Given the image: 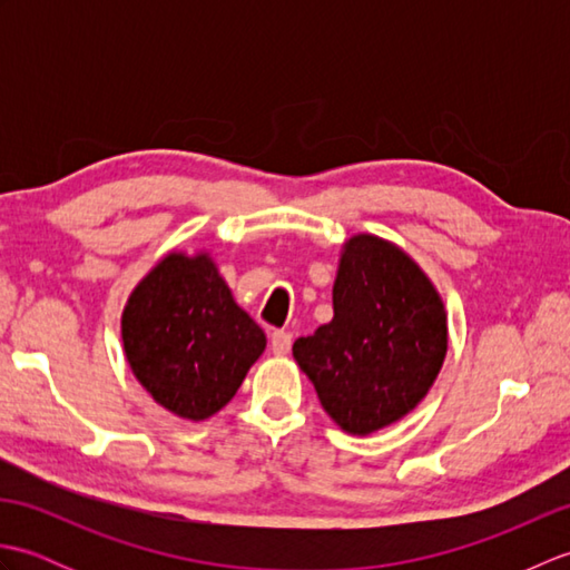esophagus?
I'll return each mask as SVG.
<instances>
[{"mask_svg": "<svg viewBox=\"0 0 570 570\" xmlns=\"http://www.w3.org/2000/svg\"><path fill=\"white\" fill-rule=\"evenodd\" d=\"M294 343V335L286 333V331H274L272 333V350L274 355H288V350H292Z\"/></svg>", "mask_w": 570, "mask_h": 570, "instance_id": "esophagus-1", "label": "esophagus"}]
</instances>
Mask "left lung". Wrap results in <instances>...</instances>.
I'll return each mask as SVG.
<instances>
[{"mask_svg": "<svg viewBox=\"0 0 570 570\" xmlns=\"http://www.w3.org/2000/svg\"><path fill=\"white\" fill-rule=\"evenodd\" d=\"M333 313L294 343L298 367L337 426L360 435L390 426L426 396L443 365V301L402 249L357 235L345 242Z\"/></svg>", "mask_w": 570, "mask_h": 570, "instance_id": "left-lung-1", "label": "left lung"}]
</instances>
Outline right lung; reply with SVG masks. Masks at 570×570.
Listing matches in <instances>:
<instances>
[{"instance_id": "right-lung-1", "label": "right lung", "mask_w": 570, "mask_h": 570, "mask_svg": "<svg viewBox=\"0 0 570 570\" xmlns=\"http://www.w3.org/2000/svg\"><path fill=\"white\" fill-rule=\"evenodd\" d=\"M122 341L154 402L190 421L220 411L266 345L208 254H168L141 278L125 308Z\"/></svg>"}]
</instances>
